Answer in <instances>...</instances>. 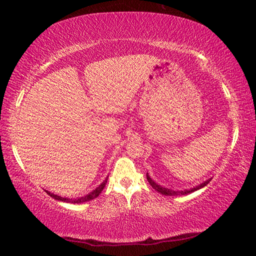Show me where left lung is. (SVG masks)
Masks as SVG:
<instances>
[{
    "label": "left lung",
    "mask_w": 256,
    "mask_h": 256,
    "mask_svg": "<svg viewBox=\"0 0 256 256\" xmlns=\"http://www.w3.org/2000/svg\"><path fill=\"white\" fill-rule=\"evenodd\" d=\"M146 180H148V182H149V184L152 186V188L156 190H158L159 193H162V194H164V196H185V194H190V193H192V192H196V190H200V188H204V186L209 183V182L211 180V178H209V180H206V182H203V183H201L200 185H198V186H196V188H190V190H170V188H164V186H162V185H158L157 183H156V182L151 178V177L149 176V174L148 172H146Z\"/></svg>",
    "instance_id": "left-lung-1"
}]
</instances>
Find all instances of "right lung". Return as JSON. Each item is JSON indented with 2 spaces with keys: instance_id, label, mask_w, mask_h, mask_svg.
<instances>
[{
  "instance_id": "add662e5",
  "label": "right lung",
  "mask_w": 256,
  "mask_h": 256,
  "mask_svg": "<svg viewBox=\"0 0 256 256\" xmlns=\"http://www.w3.org/2000/svg\"><path fill=\"white\" fill-rule=\"evenodd\" d=\"M107 180L108 177H106V180L102 182V183L98 186V188H94V190H92L89 194H86V196H84L81 198H63V196H58V194H54L50 192V190H45V192L48 194L50 196H52L53 198H55V200H58V201H62V202H66V203H84V202H88V201H92L94 200V198H96L99 194L102 193V190H104V188H105V185L107 183Z\"/></svg>"
}]
</instances>
